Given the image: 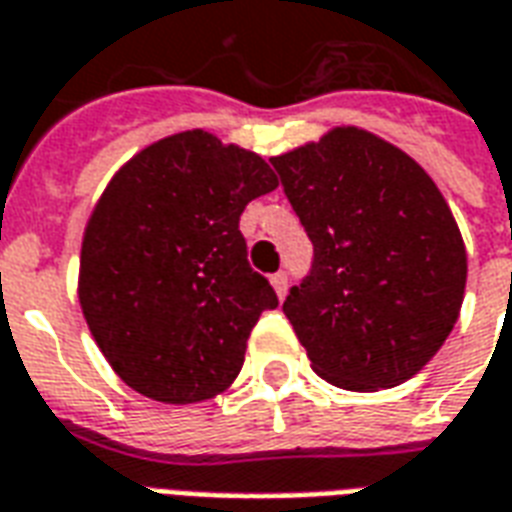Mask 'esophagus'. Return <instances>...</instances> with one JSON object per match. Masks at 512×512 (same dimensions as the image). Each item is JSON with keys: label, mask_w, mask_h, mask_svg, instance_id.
I'll use <instances>...</instances> for the list:
<instances>
[{"label": "esophagus", "mask_w": 512, "mask_h": 512, "mask_svg": "<svg viewBox=\"0 0 512 512\" xmlns=\"http://www.w3.org/2000/svg\"><path fill=\"white\" fill-rule=\"evenodd\" d=\"M270 283L278 297H283V294H286V286H289V281H286V272H275V275L270 278Z\"/></svg>", "instance_id": "34e87169"}]
</instances>
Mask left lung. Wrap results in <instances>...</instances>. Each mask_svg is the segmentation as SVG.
I'll return each mask as SVG.
<instances>
[{
  "label": "left lung",
  "mask_w": 512,
  "mask_h": 512,
  "mask_svg": "<svg viewBox=\"0 0 512 512\" xmlns=\"http://www.w3.org/2000/svg\"><path fill=\"white\" fill-rule=\"evenodd\" d=\"M270 160L313 242L311 275L283 302L311 368L354 393L412 379L464 302V237L442 190L357 125Z\"/></svg>",
  "instance_id": "obj_1"
}]
</instances>
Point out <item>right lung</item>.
I'll return each mask as SVG.
<instances>
[{
  "mask_svg": "<svg viewBox=\"0 0 512 512\" xmlns=\"http://www.w3.org/2000/svg\"><path fill=\"white\" fill-rule=\"evenodd\" d=\"M278 188L267 160L193 128L152 141L89 215L78 302L108 365L160 404L215 398L278 297L251 270L245 204Z\"/></svg>",
  "mask_w": 512,
  "mask_h": 512,
  "instance_id": "1",
  "label": "right lung"
}]
</instances>
